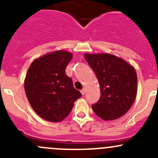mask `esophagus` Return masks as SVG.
<instances>
[{"instance_id":"esophagus-1","label":"esophagus","mask_w":158,"mask_h":158,"mask_svg":"<svg viewBox=\"0 0 158 158\" xmlns=\"http://www.w3.org/2000/svg\"><path fill=\"white\" fill-rule=\"evenodd\" d=\"M81 93H82V95H85V89H82V90H81Z\"/></svg>"}]
</instances>
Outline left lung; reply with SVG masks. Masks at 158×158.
Returning <instances> with one entry per match:
<instances>
[{"instance_id":"8db88e82","label":"left lung","mask_w":158,"mask_h":158,"mask_svg":"<svg viewBox=\"0 0 158 158\" xmlns=\"http://www.w3.org/2000/svg\"><path fill=\"white\" fill-rule=\"evenodd\" d=\"M100 85L101 96L92 106L95 114L103 120L122 117L131 107L137 95L135 69L119 57L108 53L85 54Z\"/></svg>"}]
</instances>
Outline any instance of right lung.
Wrapping results in <instances>:
<instances>
[{"label":"right lung","instance_id":"1","mask_svg":"<svg viewBox=\"0 0 158 158\" xmlns=\"http://www.w3.org/2000/svg\"><path fill=\"white\" fill-rule=\"evenodd\" d=\"M73 55L64 50L44 55L31 63L24 82L25 92L35 112L49 122H61L82 96L74 89L66 68Z\"/></svg>","mask_w":158,"mask_h":158}]
</instances>
